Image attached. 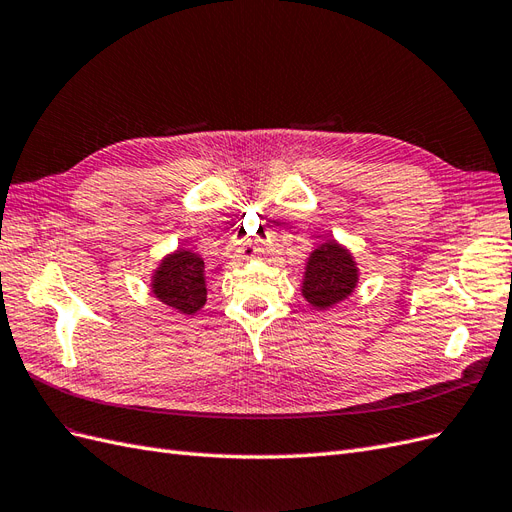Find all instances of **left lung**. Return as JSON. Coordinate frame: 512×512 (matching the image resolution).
Returning a JSON list of instances; mask_svg holds the SVG:
<instances>
[{
	"label": "left lung",
	"mask_w": 512,
	"mask_h": 512,
	"mask_svg": "<svg viewBox=\"0 0 512 512\" xmlns=\"http://www.w3.org/2000/svg\"><path fill=\"white\" fill-rule=\"evenodd\" d=\"M358 276L354 255L337 240H328L306 259L302 296L315 309L326 311L354 294Z\"/></svg>",
	"instance_id": "8db88e82"
}]
</instances>
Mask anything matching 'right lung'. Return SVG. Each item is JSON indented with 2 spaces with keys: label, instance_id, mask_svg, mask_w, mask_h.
Masks as SVG:
<instances>
[{
  "label": "right lung",
  "instance_id": "add662e5",
  "mask_svg": "<svg viewBox=\"0 0 512 512\" xmlns=\"http://www.w3.org/2000/svg\"><path fill=\"white\" fill-rule=\"evenodd\" d=\"M208 272L197 253L178 251L167 255L152 274V294L178 313L195 315L208 296Z\"/></svg>",
  "mask_w": 512,
  "mask_h": 512
}]
</instances>
